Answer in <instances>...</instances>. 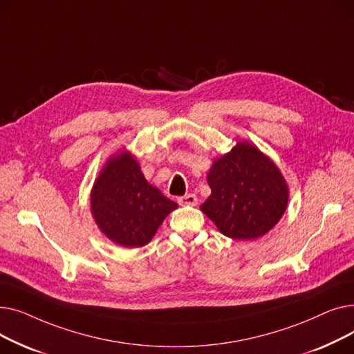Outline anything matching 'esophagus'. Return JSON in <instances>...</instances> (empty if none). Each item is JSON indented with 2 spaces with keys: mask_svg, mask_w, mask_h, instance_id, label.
I'll list each match as a JSON object with an SVG mask.
<instances>
[{
  "mask_svg": "<svg viewBox=\"0 0 354 354\" xmlns=\"http://www.w3.org/2000/svg\"><path fill=\"white\" fill-rule=\"evenodd\" d=\"M178 202H179V205H192L194 207L198 203V198L194 194H188V195L178 198Z\"/></svg>",
  "mask_w": 354,
  "mask_h": 354,
  "instance_id": "34e87169",
  "label": "esophagus"
}]
</instances>
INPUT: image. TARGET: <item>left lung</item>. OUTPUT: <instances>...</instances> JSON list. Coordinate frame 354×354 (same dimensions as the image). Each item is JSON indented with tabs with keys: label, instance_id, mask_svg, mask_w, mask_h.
Here are the masks:
<instances>
[{
	"label": "left lung",
	"instance_id": "8db88e82",
	"mask_svg": "<svg viewBox=\"0 0 354 354\" xmlns=\"http://www.w3.org/2000/svg\"><path fill=\"white\" fill-rule=\"evenodd\" d=\"M209 198L201 211L232 239L266 235L287 209L288 187L277 165L245 140L215 159L208 172Z\"/></svg>",
	"mask_w": 354,
	"mask_h": 354
}]
</instances>
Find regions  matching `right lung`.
<instances>
[{"mask_svg":"<svg viewBox=\"0 0 354 354\" xmlns=\"http://www.w3.org/2000/svg\"><path fill=\"white\" fill-rule=\"evenodd\" d=\"M91 214L115 244L139 248L151 243L163 219L178 203L149 183L138 160L123 151L111 156L93 185Z\"/></svg>","mask_w":354,"mask_h":354,"instance_id":"1","label":"right lung"}]
</instances>
